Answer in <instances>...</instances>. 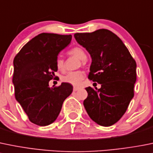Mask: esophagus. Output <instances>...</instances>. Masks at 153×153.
<instances>
[{
	"label": "esophagus",
	"mask_w": 153,
	"mask_h": 153,
	"mask_svg": "<svg viewBox=\"0 0 153 153\" xmlns=\"http://www.w3.org/2000/svg\"><path fill=\"white\" fill-rule=\"evenodd\" d=\"M79 90V87H73V90L74 91H77V90Z\"/></svg>",
	"instance_id": "esophagus-1"
}]
</instances>
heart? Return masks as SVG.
<instances>
[{
	"instance_id": "b5f03b06",
	"label": "heart",
	"mask_w": 153,
	"mask_h": 153,
	"mask_svg": "<svg viewBox=\"0 0 153 153\" xmlns=\"http://www.w3.org/2000/svg\"><path fill=\"white\" fill-rule=\"evenodd\" d=\"M69 54L75 56L79 60H82V63H84V61L87 60V54L81 47H75L69 51ZM56 66L57 69L60 71H63L64 69V60L62 58H58L56 60ZM84 73L82 71H74V72H69L66 75H63L61 80L65 83H68L73 86H79L81 84L84 78Z\"/></svg>"
}]
</instances>
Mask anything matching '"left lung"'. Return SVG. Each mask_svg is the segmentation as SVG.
<instances>
[{"instance_id": "8db88e82", "label": "left lung", "mask_w": 153, "mask_h": 153, "mask_svg": "<svg viewBox=\"0 0 153 153\" xmlns=\"http://www.w3.org/2000/svg\"><path fill=\"white\" fill-rule=\"evenodd\" d=\"M92 58L88 78L101 88H86L84 106L99 125L111 126L123 116L134 97L136 62L123 41L111 31L99 29L74 35Z\"/></svg>"}]
</instances>
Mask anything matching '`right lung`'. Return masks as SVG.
Returning <instances> with one entry per match:
<instances>
[{"label":"right lung","instance_id":"right-lung-1","mask_svg":"<svg viewBox=\"0 0 153 153\" xmlns=\"http://www.w3.org/2000/svg\"><path fill=\"white\" fill-rule=\"evenodd\" d=\"M71 40L72 35L42 33L25 44L15 57V97L36 125L45 126L54 122L73 90L68 83L51 88L48 85L57 71V55Z\"/></svg>","mask_w":153,"mask_h":153}]
</instances>
